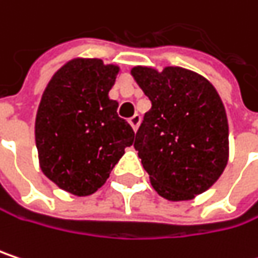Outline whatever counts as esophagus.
Returning <instances> with one entry per match:
<instances>
[{
    "instance_id": "obj_1",
    "label": "esophagus",
    "mask_w": 258,
    "mask_h": 258,
    "mask_svg": "<svg viewBox=\"0 0 258 258\" xmlns=\"http://www.w3.org/2000/svg\"><path fill=\"white\" fill-rule=\"evenodd\" d=\"M140 121H142V118H140V115H134L131 119H130V125H131V128L134 130V131H137L139 128V125H140Z\"/></svg>"
}]
</instances>
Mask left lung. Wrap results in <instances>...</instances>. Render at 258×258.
Segmentation results:
<instances>
[{
  "mask_svg": "<svg viewBox=\"0 0 258 258\" xmlns=\"http://www.w3.org/2000/svg\"><path fill=\"white\" fill-rule=\"evenodd\" d=\"M131 75L152 107L134 148L153 189L168 201H190L222 176L229 159V124L214 85L194 71L134 66Z\"/></svg>",
  "mask_w": 258,
  "mask_h": 258,
  "instance_id": "8db88e82",
  "label": "left lung"
}]
</instances>
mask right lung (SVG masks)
<instances>
[{
	"label": "right lung",
	"instance_id": "1",
	"mask_svg": "<svg viewBox=\"0 0 258 258\" xmlns=\"http://www.w3.org/2000/svg\"><path fill=\"white\" fill-rule=\"evenodd\" d=\"M119 66L69 60L51 77L38 106L35 143L42 173L60 189L88 197L106 183L134 142V131L109 99Z\"/></svg>",
	"mask_w": 258,
	"mask_h": 258
}]
</instances>
